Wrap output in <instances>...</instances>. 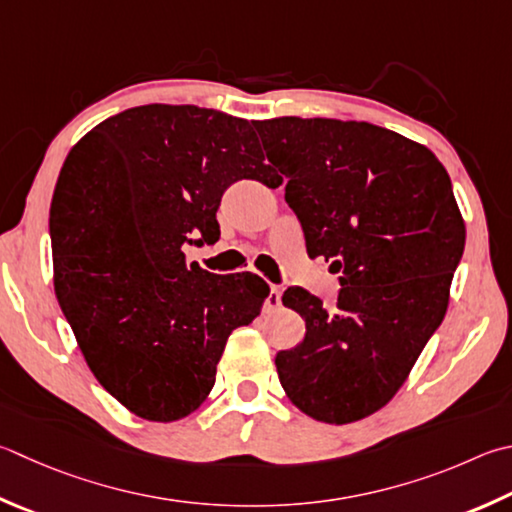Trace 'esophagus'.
Returning <instances> with one entry per match:
<instances>
[{
  "label": "esophagus",
  "mask_w": 512,
  "mask_h": 512,
  "mask_svg": "<svg viewBox=\"0 0 512 512\" xmlns=\"http://www.w3.org/2000/svg\"><path fill=\"white\" fill-rule=\"evenodd\" d=\"M282 293H284V288H282V286L271 284V295L266 297V309H268V311H271V309H277V306L282 304Z\"/></svg>",
  "instance_id": "34e87169"
}]
</instances>
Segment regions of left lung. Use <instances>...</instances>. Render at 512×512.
I'll list each match as a JSON object with an SVG mask.
<instances>
[{"instance_id": "obj_1", "label": "left lung", "mask_w": 512, "mask_h": 512, "mask_svg": "<svg viewBox=\"0 0 512 512\" xmlns=\"http://www.w3.org/2000/svg\"><path fill=\"white\" fill-rule=\"evenodd\" d=\"M255 129L306 253L342 273L331 309L304 288L284 293L306 336L275 356L280 383L315 421H360L392 401L448 311L466 246L450 176L425 145L358 120L282 116Z\"/></svg>"}]
</instances>
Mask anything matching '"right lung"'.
I'll return each mask as SVG.
<instances>
[{"mask_svg": "<svg viewBox=\"0 0 512 512\" xmlns=\"http://www.w3.org/2000/svg\"><path fill=\"white\" fill-rule=\"evenodd\" d=\"M253 125L197 105L134 107L82 136L60 170L55 295L98 383L145 421L199 410L228 336L271 293L259 275H212L183 253L217 237L230 183H282Z\"/></svg>", "mask_w": 512, "mask_h": 512, "instance_id": "1", "label": "right lung"}]
</instances>
